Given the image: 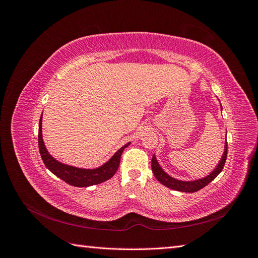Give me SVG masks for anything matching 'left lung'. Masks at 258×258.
<instances>
[{
	"mask_svg": "<svg viewBox=\"0 0 258 258\" xmlns=\"http://www.w3.org/2000/svg\"><path fill=\"white\" fill-rule=\"evenodd\" d=\"M226 158H227V141L225 142L224 153H223L222 158H221L220 162H218L216 168L209 175L202 177V178L194 179V181H182V179H177V178L170 176L160 167L155 155H153V158H152V170H153V173H154L155 177L157 178L158 181L162 185H165L166 187H169V188L177 190V191L195 192V191H198L201 188H204L205 186H207L209 183L212 182L213 179L221 173V171L224 168Z\"/></svg>",
	"mask_w": 258,
	"mask_h": 258,
	"instance_id": "1",
	"label": "left lung"
}]
</instances>
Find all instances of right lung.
<instances>
[{"instance_id": "add662e5", "label": "right lung", "mask_w": 258, "mask_h": 258, "mask_svg": "<svg viewBox=\"0 0 258 258\" xmlns=\"http://www.w3.org/2000/svg\"><path fill=\"white\" fill-rule=\"evenodd\" d=\"M42 116L43 115H41L40 123H38V148H40L41 157L45 163V166L50 172L61 178L62 181H64L66 183L75 187H88L103 183L107 181V179H110L116 173L120 162L121 154L124 148L130 144V142L120 147L119 150L108 159V161L103 163V165L100 166L99 168L84 169L69 166L66 165V163L58 161L56 158H53L48 153L47 148H46L42 135Z\"/></svg>"}]
</instances>
